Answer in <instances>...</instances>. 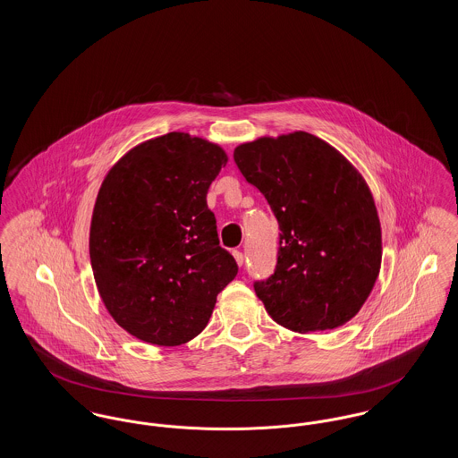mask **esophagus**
I'll return each mask as SVG.
<instances>
[{"instance_id":"esophagus-1","label":"esophagus","mask_w":458,"mask_h":458,"mask_svg":"<svg viewBox=\"0 0 458 458\" xmlns=\"http://www.w3.org/2000/svg\"><path fill=\"white\" fill-rule=\"evenodd\" d=\"M233 258H235V261L239 266L243 264V254H242V250H233Z\"/></svg>"}]
</instances>
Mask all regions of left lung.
Segmentation results:
<instances>
[{"label": "left lung", "instance_id": "1", "mask_svg": "<svg viewBox=\"0 0 458 458\" xmlns=\"http://www.w3.org/2000/svg\"><path fill=\"white\" fill-rule=\"evenodd\" d=\"M233 159L280 225L275 273L254 282L267 314L297 333L345 325L381 266V226L364 178L307 131L242 144Z\"/></svg>", "mask_w": 458, "mask_h": 458}]
</instances>
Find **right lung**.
<instances>
[{"label": "right lung", "instance_id": "right-lung-1", "mask_svg": "<svg viewBox=\"0 0 458 458\" xmlns=\"http://www.w3.org/2000/svg\"><path fill=\"white\" fill-rule=\"evenodd\" d=\"M226 161L216 144L170 131L125 154L99 189L89 237L94 280L113 319L142 342L192 340L239 273L206 202Z\"/></svg>", "mask_w": 458, "mask_h": 458}]
</instances>
